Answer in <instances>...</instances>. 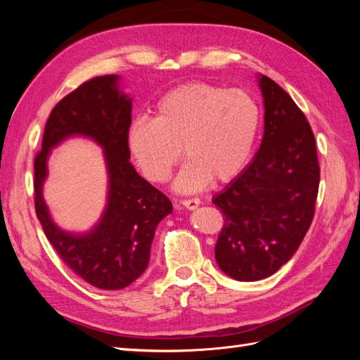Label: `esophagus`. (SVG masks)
Here are the masks:
<instances>
[{
    "label": "esophagus",
    "instance_id": "1",
    "mask_svg": "<svg viewBox=\"0 0 360 360\" xmlns=\"http://www.w3.org/2000/svg\"><path fill=\"white\" fill-rule=\"evenodd\" d=\"M200 200L198 198H188V200H181V204L186 207V209H189V210H195L197 209V207L200 205Z\"/></svg>",
    "mask_w": 360,
    "mask_h": 360
}]
</instances>
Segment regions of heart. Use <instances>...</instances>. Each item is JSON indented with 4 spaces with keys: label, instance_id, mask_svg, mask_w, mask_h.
<instances>
[{
    "label": "heart",
    "instance_id": "heart-1",
    "mask_svg": "<svg viewBox=\"0 0 360 360\" xmlns=\"http://www.w3.org/2000/svg\"><path fill=\"white\" fill-rule=\"evenodd\" d=\"M261 110L243 90L209 82H188L168 91L155 118L130 124L127 146L143 176L163 183L183 155L188 159L174 181L179 192L204 189L212 180L230 181L252 156Z\"/></svg>",
    "mask_w": 360,
    "mask_h": 360
}]
</instances>
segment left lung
<instances>
[{"label": "left lung", "mask_w": 360, "mask_h": 360, "mask_svg": "<svg viewBox=\"0 0 360 360\" xmlns=\"http://www.w3.org/2000/svg\"><path fill=\"white\" fill-rule=\"evenodd\" d=\"M264 135L258 153L213 204L224 216L216 263L237 281L264 279L284 266L308 233L319 195L320 165L307 117L267 76Z\"/></svg>", "instance_id": "1"}]
</instances>
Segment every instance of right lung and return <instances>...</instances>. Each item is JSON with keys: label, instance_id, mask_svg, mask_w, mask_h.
<instances>
[{"label": "right lung", "instance_id": "1", "mask_svg": "<svg viewBox=\"0 0 360 360\" xmlns=\"http://www.w3.org/2000/svg\"><path fill=\"white\" fill-rule=\"evenodd\" d=\"M117 81V75L96 76L64 96L49 114L34 158V207L45 236L73 274L102 290L124 288L144 274L156 226L172 212L167 195L141 177L129 160L132 102L118 91ZM70 134L90 136L102 145L110 174L105 213L84 236L61 232L41 197L49 151Z\"/></svg>", "mask_w": 360, "mask_h": 360}]
</instances>
